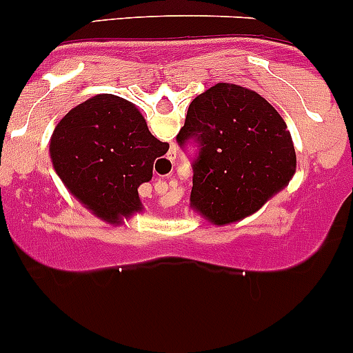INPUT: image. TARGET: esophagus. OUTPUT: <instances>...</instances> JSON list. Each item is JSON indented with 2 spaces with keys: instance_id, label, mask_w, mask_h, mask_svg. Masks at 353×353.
<instances>
[{
  "instance_id": "1",
  "label": "esophagus",
  "mask_w": 353,
  "mask_h": 353,
  "mask_svg": "<svg viewBox=\"0 0 353 353\" xmlns=\"http://www.w3.org/2000/svg\"><path fill=\"white\" fill-rule=\"evenodd\" d=\"M174 155H176V153H170V157H169L170 162H172V159H176V157H174Z\"/></svg>"
}]
</instances>
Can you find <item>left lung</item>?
<instances>
[{
  "label": "left lung",
  "mask_w": 353,
  "mask_h": 353,
  "mask_svg": "<svg viewBox=\"0 0 353 353\" xmlns=\"http://www.w3.org/2000/svg\"><path fill=\"white\" fill-rule=\"evenodd\" d=\"M196 143L191 207L217 225L241 221L288 186L296 155L286 122L265 98L219 82L198 94L177 134Z\"/></svg>",
  "instance_id": "8db88e82"
}]
</instances>
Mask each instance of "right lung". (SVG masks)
<instances>
[{
	"instance_id": "1",
	"label": "right lung",
	"mask_w": 353,
	"mask_h": 353,
	"mask_svg": "<svg viewBox=\"0 0 353 353\" xmlns=\"http://www.w3.org/2000/svg\"><path fill=\"white\" fill-rule=\"evenodd\" d=\"M169 145L148 131L141 112L115 94H97L54 128L50 157L67 190L94 215L121 224L141 210L138 188Z\"/></svg>"
}]
</instances>
